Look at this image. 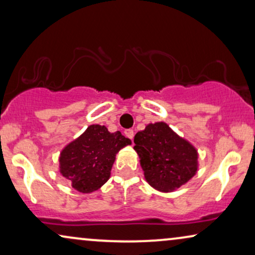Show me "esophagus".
<instances>
[{"label":"esophagus","instance_id":"1","mask_svg":"<svg viewBox=\"0 0 255 255\" xmlns=\"http://www.w3.org/2000/svg\"><path fill=\"white\" fill-rule=\"evenodd\" d=\"M125 135H127L128 138H130L131 140H133V137H134V131L132 130V128H128V130H125Z\"/></svg>","mask_w":255,"mask_h":255}]
</instances>
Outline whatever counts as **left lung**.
Wrapping results in <instances>:
<instances>
[{
	"label": "left lung",
	"instance_id": "obj_1",
	"mask_svg": "<svg viewBox=\"0 0 255 255\" xmlns=\"http://www.w3.org/2000/svg\"><path fill=\"white\" fill-rule=\"evenodd\" d=\"M145 179L160 191H173L197 170V151L163 122L148 124L134 135Z\"/></svg>",
	"mask_w": 255,
	"mask_h": 255
}]
</instances>
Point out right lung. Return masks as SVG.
<instances>
[{
	"label": "right lung",
	"instance_id": "add662e5",
	"mask_svg": "<svg viewBox=\"0 0 255 255\" xmlns=\"http://www.w3.org/2000/svg\"><path fill=\"white\" fill-rule=\"evenodd\" d=\"M131 140L120 131L111 132L103 125H90L78 139L62 149L60 173L72 187L88 194L103 186L110 177L115 156Z\"/></svg>",
	"mask_w": 255,
	"mask_h": 255
}]
</instances>
